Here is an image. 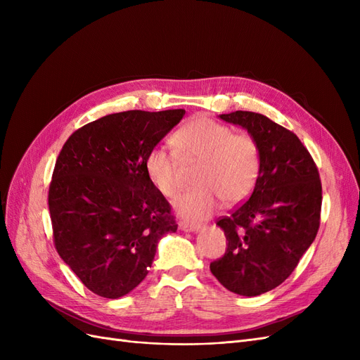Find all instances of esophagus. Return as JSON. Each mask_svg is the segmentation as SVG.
I'll return each mask as SVG.
<instances>
[{"instance_id": "obj_1", "label": "esophagus", "mask_w": 360, "mask_h": 360, "mask_svg": "<svg viewBox=\"0 0 360 360\" xmlns=\"http://www.w3.org/2000/svg\"><path fill=\"white\" fill-rule=\"evenodd\" d=\"M179 228L183 231H198L201 225L200 224H195V222H180Z\"/></svg>"}]
</instances>
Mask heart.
Masks as SVG:
<instances>
[{
  "mask_svg": "<svg viewBox=\"0 0 360 360\" xmlns=\"http://www.w3.org/2000/svg\"><path fill=\"white\" fill-rule=\"evenodd\" d=\"M174 148L156 144L148 150L144 168L153 186L172 198L183 184L181 162L195 165V186L174 201V209L188 219L212 214L222 200L234 205L254 191L261 155L257 141L249 134H234L233 129L209 117H197L172 135Z\"/></svg>",
  "mask_w": 360,
  "mask_h": 360,
  "instance_id": "heart-1",
  "label": "heart"
}]
</instances>
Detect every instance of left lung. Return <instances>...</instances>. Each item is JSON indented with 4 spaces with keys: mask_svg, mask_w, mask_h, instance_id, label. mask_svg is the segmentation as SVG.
<instances>
[{
    "mask_svg": "<svg viewBox=\"0 0 360 360\" xmlns=\"http://www.w3.org/2000/svg\"><path fill=\"white\" fill-rule=\"evenodd\" d=\"M219 117L257 141L261 169L248 201L217 221L228 243L210 270L226 290L259 296L292 274L317 236L320 174L300 139L266 115L236 111Z\"/></svg>",
    "mask_w": 360,
    "mask_h": 360,
    "instance_id": "obj_1",
    "label": "left lung"
}]
</instances>
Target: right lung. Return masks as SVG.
<instances>
[{"instance_id":"right-lung-1","label":"right lung","mask_w":360,"mask_h":360,"mask_svg":"<svg viewBox=\"0 0 360 360\" xmlns=\"http://www.w3.org/2000/svg\"><path fill=\"white\" fill-rule=\"evenodd\" d=\"M184 110L124 111L73 132L49 184L53 243L82 284L118 299L147 276L156 248L177 224L150 181L144 159Z\"/></svg>"}]
</instances>
